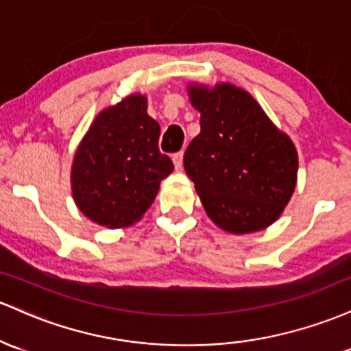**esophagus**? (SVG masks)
I'll list each match as a JSON object with an SVG mask.
<instances>
[{"label": "esophagus", "mask_w": 351, "mask_h": 351, "mask_svg": "<svg viewBox=\"0 0 351 351\" xmlns=\"http://www.w3.org/2000/svg\"><path fill=\"white\" fill-rule=\"evenodd\" d=\"M172 160H174V167L176 171H180L182 169V160H184V151L177 152V154L172 156Z\"/></svg>", "instance_id": "obj_1"}]
</instances>
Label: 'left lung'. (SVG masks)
I'll return each mask as SVG.
<instances>
[{
    "mask_svg": "<svg viewBox=\"0 0 351 351\" xmlns=\"http://www.w3.org/2000/svg\"><path fill=\"white\" fill-rule=\"evenodd\" d=\"M200 134L184 169L207 215L230 234H250L280 217L295 191L297 149L258 102L234 84L189 86Z\"/></svg>",
    "mask_w": 351,
    "mask_h": 351,
    "instance_id": "8db88e82",
    "label": "left lung"
}]
</instances>
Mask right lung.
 Instances as JSON below:
<instances>
[{
  "label": "right lung",
  "instance_id": "1",
  "mask_svg": "<svg viewBox=\"0 0 351 351\" xmlns=\"http://www.w3.org/2000/svg\"><path fill=\"white\" fill-rule=\"evenodd\" d=\"M160 125L147 99L132 94L104 109L82 137L73 160L71 187L80 210L99 226L137 222L154 202L174 164L159 151Z\"/></svg>",
  "mask_w": 351,
  "mask_h": 351
}]
</instances>
